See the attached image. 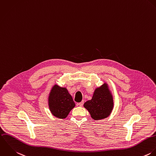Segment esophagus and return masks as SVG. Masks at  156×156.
<instances>
[{"instance_id": "obj_1", "label": "esophagus", "mask_w": 156, "mask_h": 156, "mask_svg": "<svg viewBox=\"0 0 156 156\" xmlns=\"http://www.w3.org/2000/svg\"><path fill=\"white\" fill-rule=\"evenodd\" d=\"M83 104H84V102H83V101H82L81 102L79 103L78 105H79V106H82L83 105Z\"/></svg>"}]
</instances>
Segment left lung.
<instances>
[{
    "mask_svg": "<svg viewBox=\"0 0 156 156\" xmlns=\"http://www.w3.org/2000/svg\"><path fill=\"white\" fill-rule=\"evenodd\" d=\"M84 107L89 111L91 117L95 120L108 117L113 109V97L106 83L96 88L91 100L87 101Z\"/></svg>",
    "mask_w": 156,
    "mask_h": 156,
    "instance_id": "left-lung-1",
    "label": "left lung"
}]
</instances>
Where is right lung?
<instances>
[{"instance_id": "add662e5", "label": "right lung", "mask_w": 156, "mask_h": 156, "mask_svg": "<svg viewBox=\"0 0 156 156\" xmlns=\"http://www.w3.org/2000/svg\"><path fill=\"white\" fill-rule=\"evenodd\" d=\"M75 105L66 88L56 84L52 87L48 96V106L54 116L59 119L66 118Z\"/></svg>"}]
</instances>
